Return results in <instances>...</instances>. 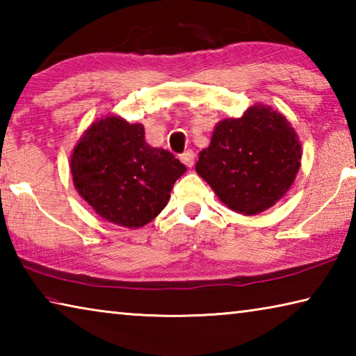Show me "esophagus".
<instances>
[{"label":"esophagus","mask_w":356,"mask_h":356,"mask_svg":"<svg viewBox=\"0 0 356 356\" xmlns=\"http://www.w3.org/2000/svg\"><path fill=\"white\" fill-rule=\"evenodd\" d=\"M179 159L185 166H188V168L195 165V152H193V150H185L184 154L179 155Z\"/></svg>","instance_id":"obj_1"}]
</instances>
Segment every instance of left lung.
Listing matches in <instances>:
<instances>
[{"instance_id": "left-lung-1", "label": "left lung", "mask_w": 356, "mask_h": 356, "mask_svg": "<svg viewBox=\"0 0 356 356\" xmlns=\"http://www.w3.org/2000/svg\"><path fill=\"white\" fill-rule=\"evenodd\" d=\"M300 143L284 116L251 106L242 118L218 122L196 172L238 213L272 207L291 188L300 168Z\"/></svg>"}]
</instances>
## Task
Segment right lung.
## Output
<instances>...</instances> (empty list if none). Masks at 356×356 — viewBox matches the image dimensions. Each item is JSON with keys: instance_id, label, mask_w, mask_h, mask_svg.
<instances>
[{"instance_id": "obj_1", "label": "right lung", "mask_w": 356, "mask_h": 356, "mask_svg": "<svg viewBox=\"0 0 356 356\" xmlns=\"http://www.w3.org/2000/svg\"><path fill=\"white\" fill-rule=\"evenodd\" d=\"M74 184L89 206L125 227H141L166 207L185 165L150 147L141 124L105 118L92 124L72 154Z\"/></svg>"}]
</instances>
